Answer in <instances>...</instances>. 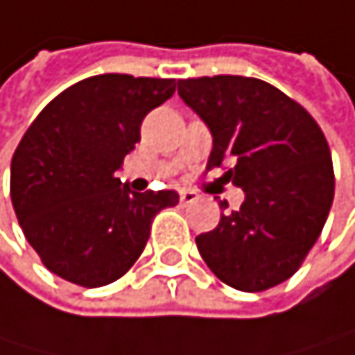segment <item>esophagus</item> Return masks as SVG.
<instances>
[{
    "instance_id": "esophagus-1",
    "label": "esophagus",
    "mask_w": 355,
    "mask_h": 355,
    "mask_svg": "<svg viewBox=\"0 0 355 355\" xmlns=\"http://www.w3.org/2000/svg\"><path fill=\"white\" fill-rule=\"evenodd\" d=\"M198 200V193L196 191H189V189H183L181 191V204H193Z\"/></svg>"
}]
</instances>
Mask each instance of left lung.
Returning <instances> with one entry per match:
<instances>
[{"instance_id": "1", "label": "left lung", "mask_w": 355, "mask_h": 355, "mask_svg": "<svg viewBox=\"0 0 355 355\" xmlns=\"http://www.w3.org/2000/svg\"><path fill=\"white\" fill-rule=\"evenodd\" d=\"M179 96L212 132L208 170L246 193L196 238L220 282L244 293L282 284L322 234L335 198L333 157L318 121L275 86L242 75L179 80ZM220 210L227 202H218Z\"/></svg>"}]
</instances>
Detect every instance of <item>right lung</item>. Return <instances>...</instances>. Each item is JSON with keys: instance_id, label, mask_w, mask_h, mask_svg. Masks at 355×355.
Segmentation results:
<instances>
[{"instance_id": "right-lung-1", "label": "right lung", "mask_w": 355, "mask_h": 355, "mask_svg": "<svg viewBox=\"0 0 355 355\" xmlns=\"http://www.w3.org/2000/svg\"><path fill=\"white\" fill-rule=\"evenodd\" d=\"M174 80L105 73L52 98L20 139L10 198L42 263L67 282L107 286L128 271L176 191L137 193L115 176L141 141L145 115L174 94Z\"/></svg>"}]
</instances>
